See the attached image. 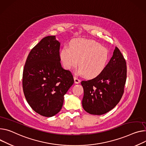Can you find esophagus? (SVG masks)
<instances>
[{
    "mask_svg": "<svg viewBox=\"0 0 146 146\" xmlns=\"http://www.w3.org/2000/svg\"><path fill=\"white\" fill-rule=\"evenodd\" d=\"M74 81L75 84H79L81 82V80L80 79H78V78L76 76H74Z\"/></svg>",
    "mask_w": 146,
    "mask_h": 146,
    "instance_id": "1",
    "label": "esophagus"
}]
</instances>
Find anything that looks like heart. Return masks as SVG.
Segmentation results:
<instances>
[{"mask_svg":"<svg viewBox=\"0 0 146 146\" xmlns=\"http://www.w3.org/2000/svg\"><path fill=\"white\" fill-rule=\"evenodd\" d=\"M60 58L65 69H72L78 61L80 72L86 78H92L105 68L109 53L107 49L95 41L76 38L70 42V48H62Z\"/></svg>","mask_w":146,"mask_h":146,"instance_id":"heart-1","label":"heart"}]
</instances>
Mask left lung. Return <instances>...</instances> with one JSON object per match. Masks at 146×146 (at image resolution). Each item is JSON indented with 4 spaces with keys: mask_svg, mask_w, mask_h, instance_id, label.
Returning <instances> with one entry per match:
<instances>
[{
    "mask_svg": "<svg viewBox=\"0 0 146 146\" xmlns=\"http://www.w3.org/2000/svg\"><path fill=\"white\" fill-rule=\"evenodd\" d=\"M126 76V60L116 47L104 70L93 79L81 82L84 110L92 115H101L113 109L124 93Z\"/></svg>",
    "mask_w": 146,
    "mask_h": 146,
    "instance_id": "8db88e82",
    "label": "left lung"
}]
</instances>
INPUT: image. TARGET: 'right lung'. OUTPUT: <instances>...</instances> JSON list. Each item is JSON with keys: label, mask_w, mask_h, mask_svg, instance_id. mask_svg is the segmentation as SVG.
Instances as JSON below:
<instances>
[{"label": "right lung", "mask_w": 146, "mask_h": 146, "mask_svg": "<svg viewBox=\"0 0 146 146\" xmlns=\"http://www.w3.org/2000/svg\"><path fill=\"white\" fill-rule=\"evenodd\" d=\"M60 47L54 36L43 38L30 52L23 69L22 83L27 102L45 117L60 111L64 96L74 82L71 72L61 66Z\"/></svg>", "instance_id": "right-lung-1"}]
</instances>
